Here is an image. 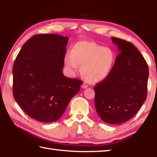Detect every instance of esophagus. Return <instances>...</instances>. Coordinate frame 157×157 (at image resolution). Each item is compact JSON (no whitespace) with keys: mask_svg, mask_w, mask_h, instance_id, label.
Returning a JSON list of instances; mask_svg holds the SVG:
<instances>
[{"mask_svg":"<svg viewBox=\"0 0 157 157\" xmlns=\"http://www.w3.org/2000/svg\"><path fill=\"white\" fill-rule=\"evenodd\" d=\"M87 87H88V85H87L86 84H85V83H84L82 85V89H86Z\"/></svg>","mask_w":157,"mask_h":157,"instance_id":"34e87169","label":"esophagus"}]
</instances>
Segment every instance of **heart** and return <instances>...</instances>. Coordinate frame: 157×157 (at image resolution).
Here are the masks:
<instances>
[{
  "mask_svg": "<svg viewBox=\"0 0 157 157\" xmlns=\"http://www.w3.org/2000/svg\"><path fill=\"white\" fill-rule=\"evenodd\" d=\"M66 64L75 71L82 65L80 73L86 81L96 83L105 80L112 71L116 63L113 50L93 41L77 42L71 49V54L66 55Z\"/></svg>",
  "mask_w": 157,
  "mask_h": 157,
  "instance_id": "b5f03b06",
  "label": "heart"
}]
</instances>
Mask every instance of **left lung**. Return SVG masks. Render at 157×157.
Segmentation results:
<instances>
[{
	"mask_svg": "<svg viewBox=\"0 0 157 157\" xmlns=\"http://www.w3.org/2000/svg\"><path fill=\"white\" fill-rule=\"evenodd\" d=\"M119 54L111 74L94 87L98 116L108 124L126 123L136 115L147 98V62L134 45L111 37Z\"/></svg>",
	"mask_w": 157,
	"mask_h": 157,
	"instance_id": "obj_1",
	"label": "left lung"
}]
</instances>
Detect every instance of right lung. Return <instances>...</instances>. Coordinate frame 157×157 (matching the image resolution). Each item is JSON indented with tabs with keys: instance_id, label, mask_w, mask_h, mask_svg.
<instances>
[{
	"instance_id": "add662e5",
	"label": "right lung",
	"mask_w": 157,
	"mask_h": 157,
	"mask_svg": "<svg viewBox=\"0 0 157 157\" xmlns=\"http://www.w3.org/2000/svg\"><path fill=\"white\" fill-rule=\"evenodd\" d=\"M68 38L36 34L25 42L13 66V95L28 116L42 123L57 121L80 90L82 81L63 75Z\"/></svg>"
}]
</instances>
